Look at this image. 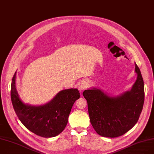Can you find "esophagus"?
I'll return each instance as SVG.
<instances>
[{
  "mask_svg": "<svg viewBox=\"0 0 154 154\" xmlns=\"http://www.w3.org/2000/svg\"><path fill=\"white\" fill-rule=\"evenodd\" d=\"M88 88V82L82 81L79 83L78 85V89L80 91H82Z\"/></svg>",
  "mask_w": 154,
  "mask_h": 154,
  "instance_id": "obj_1",
  "label": "esophagus"
}]
</instances>
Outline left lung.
Returning a JSON list of instances; mask_svg holds the SVG:
<instances>
[{"mask_svg": "<svg viewBox=\"0 0 154 154\" xmlns=\"http://www.w3.org/2000/svg\"><path fill=\"white\" fill-rule=\"evenodd\" d=\"M137 81L130 91L111 97L102 90L92 88L83 92L88 101L90 121L97 134L115 138L124 135L137 123L143 109V80L135 63Z\"/></svg>", "mask_w": 154, "mask_h": 154, "instance_id": "1", "label": "left lung"}]
</instances>
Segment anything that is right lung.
<instances>
[{"instance_id":"add662e5","label":"right lung","mask_w":154,"mask_h":154,"mask_svg":"<svg viewBox=\"0 0 154 154\" xmlns=\"http://www.w3.org/2000/svg\"><path fill=\"white\" fill-rule=\"evenodd\" d=\"M15 72L12 79L11 97L13 108L20 121L35 134L50 138L62 133L67 124L72 106L80 97L77 89L59 92L51 101L42 106L24 104L19 98L16 88Z\"/></svg>"}]
</instances>
